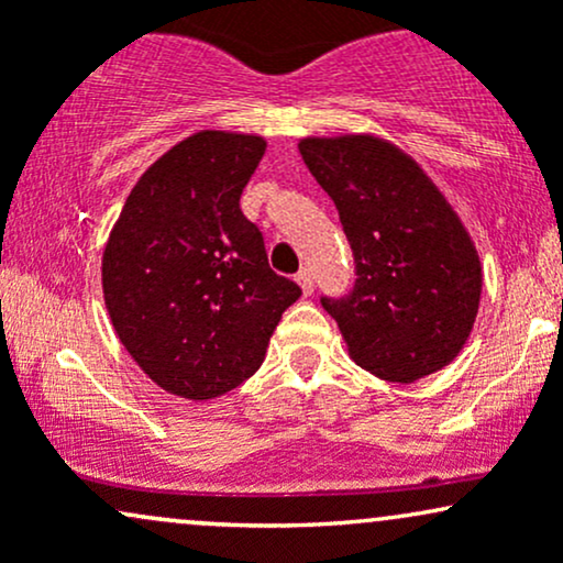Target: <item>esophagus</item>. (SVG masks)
<instances>
[{
  "label": "esophagus",
  "mask_w": 563,
  "mask_h": 563,
  "mask_svg": "<svg viewBox=\"0 0 563 563\" xmlns=\"http://www.w3.org/2000/svg\"><path fill=\"white\" fill-rule=\"evenodd\" d=\"M296 283H299V286H301V294L303 296H309L314 290V277H312V273H309V269H301V273L296 275Z\"/></svg>",
  "instance_id": "esophagus-1"
}]
</instances>
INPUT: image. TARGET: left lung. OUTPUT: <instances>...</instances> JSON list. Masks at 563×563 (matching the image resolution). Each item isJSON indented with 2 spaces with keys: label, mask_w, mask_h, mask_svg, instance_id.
Returning <instances> with one entry per match:
<instances>
[{
  "label": "left lung",
  "mask_w": 563,
  "mask_h": 563,
  "mask_svg": "<svg viewBox=\"0 0 563 563\" xmlns=\"http://www.w3.org/2000/svg\"><path fill=\"white\" fill-rule=\"evenodd\" d=\"M307 169L331 196L357 264L346 299H322L349 357L412 384L461 354L482 299L466 224L416 158L376 134L303 137Z\"/></svg>",
  "instance_id": "obj_1"
}]
</instances>
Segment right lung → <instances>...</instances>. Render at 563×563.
<instances>
[{
	"instance_id": "obj_1",
	"label": "right lung",
	"mask_w": 563,
	"mask_h": 563,
	"mask_svg": "<svg viewBox=\"0 0 563 563\" xmlns=\"http://www.w3.org/2000/svg\"><path fill=\"white\" fill-rule=\"evenodd\" d=\"M264 151L260 134L222 129L179 140L132 187L102 249L115 335L177 397L203 402L254 376L301 296L269 269L262 232L241 211Z\"/></svg>"
}]
</instances>
